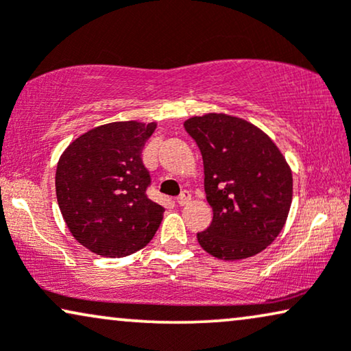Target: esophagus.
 <instances>
[{
  "label": "esophagus",
  "instance_id": "1",
  "mask_svg": "<svg viewBox=\"0 0 351 351\" xmlns=\"http://www.w3.org/2000/svg\"><path fill=\"white\" fill-rule=\"evenodd\" d=\"M190 199H192V195H190V192H182L180 197H177V203L180 204V206H185V204H189Z\"/></svg>",
  "mask_w": 351,
  "mask_h": 351
}]
</instances>
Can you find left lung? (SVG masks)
Masks as SVG:
<instances>
[{
	"instance_id": "1",
	"label": "left lung",
	"mask_w": 351,
	"mask_h": 351,
	"mask_svg": "<svg viewBox=\"0 0 351 351\" xmlns=\"http://www.w3.org/2000/svg\"><path fill=\"white\" fill-rule=\"evenodd\" d=\"M203 156L204 192L213 222L197 234L204 252L239 261L284 229L293 197L289 162L272 138L242 117L208 112L184 122Z\"/></svg>"
}]
</instances>
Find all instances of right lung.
Wrapping results in <instances>:
<instances>
[{"mask_svg": "<svg viewBox=\"0 0 351 351\" xmlns=\"http://www.w3.org/2000/svg\"><path fill=\"white\" fill-rule=\"evenodd\" d=\"M156 122H111L72 142L58 161L56 198L67 229L99 256L122 258L147 247L165 215L147 197L145 143Z\"/></svg>", "mask_w": 351, "mask_h": 351, "instance_id": "obj_1", "label": "right lung"}]
</instances>
